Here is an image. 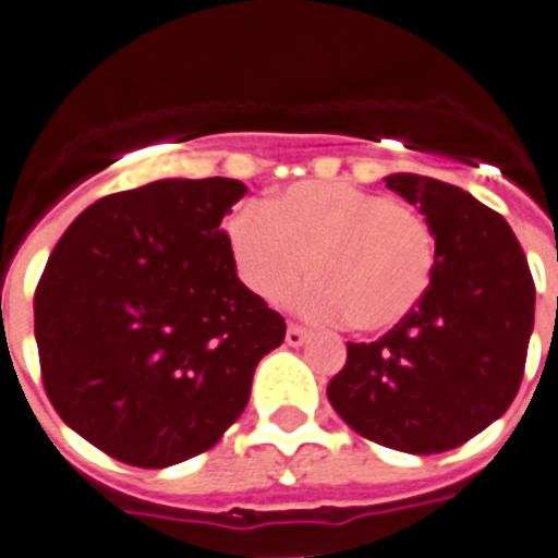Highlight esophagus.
Returning <instances> with one entry per match:
<instances>
[{
    "label": "esophagus",
    "mask_w": 558,
    "mask_h": 558,
    "mask_svg": "<svg viewBox=\"0 0 558 558\" xmlns=\"http://www.w3.org/2000/svg\"><path fill=\"white\" fill-rule=\"evenodd\" d=\"M310 332L304 327H299V324H288V332H284V340H288V347H302V343H307Z\"/></svg>",
    "instance_id": "34e87169"
}]
</instances>
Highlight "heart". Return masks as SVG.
I'll return each mask as SVG.
<instances>
[{
	"label": "heart",
	"mask_w": 558,
	"mask_h": 558,
	"mask_svg": "<svg viewBox=\"0 0 558 558\" xmlns=\"http://www.w3.org/2000/svg\"><path fill=\"white\" fill-rule=\"evenodd\" d=\"M226 248L240 282L276 302L290 293L310 318H349L357 332H388L422 304L436 270V236L416 209L343 181H299L263 211H231Z\"/></svg>",
	"instance_id": "b5f03b06"
}]
</instances>
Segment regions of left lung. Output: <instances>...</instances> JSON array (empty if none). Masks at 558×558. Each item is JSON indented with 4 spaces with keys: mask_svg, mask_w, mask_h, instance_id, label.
Segmentation results:
<instances>
[{
    "mask_svg": "<svg viewBox=\"0 0 558 558\" xmlns=\"http://www.w3.org/2000/svg\"><path fill=\"white\" fill-rule=\"evenodd\" d=\"M386 186L433 229V282L399 327L349 343L327 397L360 436L430 456L486 430L517 397L534 279L511 226L470 192L413 172H393Z\"/></svg>",
    "mask_w": 558,
    "mask_h": 558,
    "instance_id": "left-lung-1",
    "label": "left lung"
}]
</instances>
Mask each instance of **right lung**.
Returning a JSON list of instances; mask_svg holds the SVG:
<instances>
[{
  "instance_id": "right-lung-1",
  "label": "right lung",
  "mask_w": 558,
  "mask_h": 558,
  "mask_svg": "<svg viewBox=\"0 0 558 558\" xmlns=\"http://www.w3.org/2000/svg\"><path fill=\"white\" fill-rule=\"evenodd\" d=\"M234 179H161L81 211L36 290L58 416L117 461L165 470L218 445L284 318L251 293L220 223Z\"/></svg>"
}]
</instances>
